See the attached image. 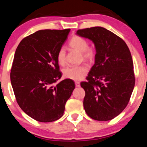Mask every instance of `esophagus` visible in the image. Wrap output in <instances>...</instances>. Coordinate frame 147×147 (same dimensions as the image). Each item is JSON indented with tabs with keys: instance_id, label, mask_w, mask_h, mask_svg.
I'll list each match as a JSON object with an SVG mask.
<instances>
[{
	"instance_id": "obj_1",
	"label": "esophagus",
	"mask_w": 147,
	"mask_h": 147,
	"mask_svg": "<svg viewBox=\"0 0 147 147\" xmlns=\"http://www.w3.org/2000/svg\"><path fill=\"white\" fill-rule=\"evenodd\" d=\"M75 84H76V87H80V83L79 82H76Z\"/></svg>"
}]
</instances>
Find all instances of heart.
<instances>
[{
    "label": "heart",
    "mask_w": 147,
    "mask_h": 147,
    "mask_svg": "<svg viewBox=\"0 0 147 147\" xmlns=\"http://www.w3.org/2000/svg\"><path fill=\"white\" fill-rule=\"evenodd\" d=\"M69 47L72 49L80 52L84 60L92 61L95 57V51L93 48L88 47V42L84 38L76 35L69 41ZM57 59L59 65H63L66 61V53L63 47L59 49L57 54ZM88 67L86 65L70 66L63 70V77L72 80H80L87 75Z\"/></svg>",
    "instance_id": "1"
}]
</instances>
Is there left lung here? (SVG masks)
Returning <instances> with one entry per match:
<instances>
[{
  "label": "left lung",
  "instance_id": "obj_1",
  "mask_svg": "<svg viewBox=\"0 0 147 147\" xmlns=\"http://www.w3.org/2000/svg\"><path fill=\"white\" fill-rule=\"evenodd\" d=\"M77 35L95 45V63L82 82L85 90L84 107L92 119H113L126 107L133 91L135 77L133 61L127 45L105 28L79 29Z\"/></svg>",
  "mask_w": 147,
  "mask_h": 147
}]
</instances>
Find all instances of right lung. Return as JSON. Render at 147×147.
<instances>
[{
    "instance_id": "1",
    "label": "right lung",
    "mask_w": 147,
    "mask_h": 147,
    "mask_svg": "<svg viewBox=\"0 0 147 147\" xmlns=\"http://www.w3.org/2000/svg\"><path fill=\"white\" fill-rule=\"evenodd\" d=\"M69 31L40 30L24 38L16 49L11 70L12 87L20 108L37 121L59 119L75 88L69 79L53 86L61 77L57 54Z\"/></svg>"
}]
</instances>
